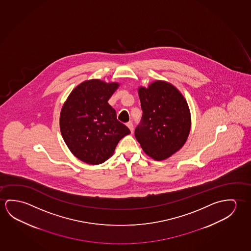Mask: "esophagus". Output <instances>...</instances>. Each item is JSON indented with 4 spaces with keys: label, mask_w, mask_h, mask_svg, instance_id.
<instances>
[{
    "label": "esophagus",
    "mask_w": 251,
    "mask_h": 251,
    "mask_svg": "<svg viewBox=\"0 0 251 251\" xmlns=\"http://www.w3.org/2000/svg\"><path fill=\"white\" fill-rule=\"evenodd\" d=\"M126 126H127L128 128L130 129V131H131V133L133 132V125H132V123H131V122H129V123L126 124Z\"/></svg>",
    "instance_id": "34e87169"
}]
</instances>
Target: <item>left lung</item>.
<instances>
[{
	"label": "left lung",
	"instance_id": "1",
	"mask_svg": "<svg viewBox=\"0 0 251 251\" xmlns=\"http://www.w3.org/2000/svg\"><path fill=\"white\" fill-rule=\"evenodd\" d=\"M142 118L135 137L144 151L156 160L167 159L183 147L191 118L187 101L172 84L156 81L139 89Z\"/></svg>",
	"mask_w": 251,
	"mask_h": 251
}]
</instances>
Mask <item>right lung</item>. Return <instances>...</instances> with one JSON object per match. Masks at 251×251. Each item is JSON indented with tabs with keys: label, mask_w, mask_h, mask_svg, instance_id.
Segmentation results:
<instances>
[{
	"label": "right lung",
	"mask_w": 251,
	"mask_h": 251,
	"mask_svg": "<svg viewBox=\"0 0 251 251\" xmlns=\"http://www.w3.org/2000/svg\"><path fill=\"white\" fill-rule=\"evenodd\" d=\"M119 84L89 80L75 88L61 111L60 130L72 153L98 165L112 156L120 139L131 133L108 103Z\"/></svg>",
	"instance_id": "1"
}]
</instances>
